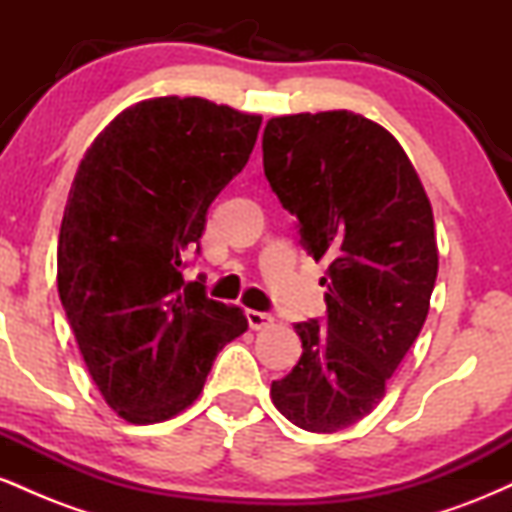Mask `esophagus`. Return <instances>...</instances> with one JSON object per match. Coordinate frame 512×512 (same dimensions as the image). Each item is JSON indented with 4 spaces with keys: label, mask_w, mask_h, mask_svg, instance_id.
Masks as SVG:
<instances>
[{
    "label": "esophagus",
    "mask_w": 512,
    "mask_h": 512,
    "mask_svg": "<svg viewBox=\"0 0 512 512\" xmlns=\"http://www.w3.org/2000/svg\"><path fill=\"white\" fill-rule=\"evenodd\" d=\"M245 317H248V325L252 330H267V327L274 325V317L269 313H260V310H248Z\"/></svg>",
    "instance_id": "1"
}]
</instances>
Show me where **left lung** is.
I'll list each match as a JSON object with an SVG mask.
<instances>
[{"mask_svg":"<svg viewBox=\"0 0 512 512\" xmlns=\"http://www.w3.org/2000/svg\"><path fill=\"white\" fill-rule=\"evenodd\" d=\"M262 163L303 248L330 262L325 322L293 325L303 354L272 383V402L305 431H342L378 407L426 322L438 276L431 202L397 139L349 110L272 117Z\"/></svg>","mask_w":512,"mask_h":512,"instance_id":"8db88e82","label":"left lung"}]
</instances>
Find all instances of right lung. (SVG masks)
<instances>
[{
	"mask_svg": "<svg viewBox=\"0 0 512 512\" xmlns=\"http://www.w3.org/2000/svg\"><path fill=\"white\" fill-rule=\"evenodd\" d=\"M260 125L204 98H151L122 110L81 158L57 291L93 383L125 421L158 424L190 407L216 354L248 330L243 310L211 301L182 267Z\"/></svg>",
	"mask_w": 512,
	"mask_h": 512,
	"instance_id": "add662e5",
	"label": "right lung"
}]
</instances>
